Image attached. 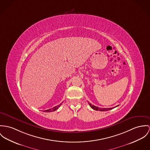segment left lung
<instances>
[{"instance_id":"obj_1","label":"left lung","mask_w":150,"mask_h":150,"mask_svg":"<svg viewBox=\"0 0 150 150\" xmlns=\"http://www.w3.org/2000/svg\"><path fill=\"white\" fill-rule=\"evenodd\" d=\"M89 105H90V107L92 108V109L95 110H96V111H108V110H112V108H114V107L112 108H99L98 107H96V106H95L93 105H92L90 103L88 102ZM118 105L116 106V107H117Z\"/></svg>"}]
</instances>
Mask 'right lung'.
I'll return each instance as SVG.
<instances>
[{
	"mask_svg": "<svg viewBox=\"0 0 150 150\" xmlns=\"http://www.w3.org/2000/svg\"><path fill=\"white\" fill-rule=\"evenodd\" d=\"M61 105H62V104H59V105H58L57 106H55V107H53V108H50V109H48V110H45L44 112H50L55 111H56V110L58 109V108H59Z\"/></svg>",
	"mask_w": 150,
	"mask_h": 150,
	"instance_id": "1",
	"label": "right lung"
}]
</instances>
